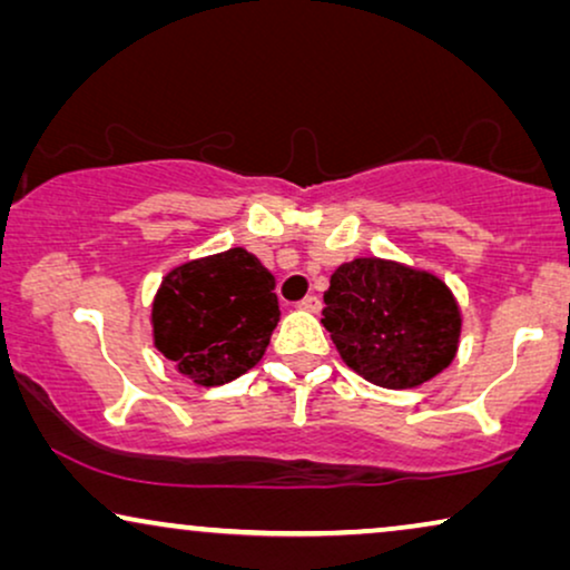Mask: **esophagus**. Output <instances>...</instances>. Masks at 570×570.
<instances>
[{"instance_id":"1","label":"esophagus","mask_w":570,"mask_h":570,"mask_svg":"<svg viewBox=\"0 0 570 570\" xmlns=\"http://www.w3.org/2000/svg\"><path fill=\"white\" fill-rule=\"evenodd\" d=\"M298 308H303V311H316L322 308V298H318V295H306V298L303 301H298Z\"/></svg>"}]
</instances>
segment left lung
Here are the masks:
<instances>
[{
	"instance_id": "obj_1",
	"label": "left lung",
	"mask_w": 570,
	"mask_h": 570,
	"mask_svg": "<svg viewBox=\"0 0 570 570\" xmlns=\"http://www.w3.org/2000/svg\"><path fill=\"white\" fill-rule=\"evenodd\" d=\"M322 324L342 361L384 389H410L454 361L462 314L431 272L368 256L334 269Z\"/></svg>"
}]
</instances>
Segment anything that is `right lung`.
<instances>
[{
    "label": "right lung",
    "mask_w": 570,
    "mask_h": 570,
    "mask_svg": "<svg viewBox=\"0 0 570 570\" xmlns=\"http://www.w3.org/2000/svg\"><path fill=\"white\" fill-rule=\"evenodd\" d=\"M275 277L246 248L186 262L153 303L155 347L199 386L254 368L279 322Z\"/></svg>",
    "instance_id": "add662e5"
}]
</instances>
